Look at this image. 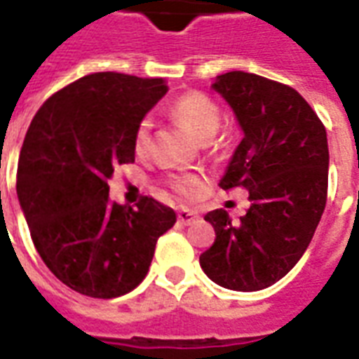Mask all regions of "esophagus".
<instances>
[{"label": "esophagus", "instance_id": "esophagus-1", "mask_svg": "<svg viewBox=\"0 0 359 359\" xmlns=\"http://www.w3.org/2000/svg\"><path fill=\"white\" fill-rule=\"evenodd\" d=\"M177 218H179V224L191 225L199 216H197V212H194V210H186V208H182V210H179V216H177Z\"/></svg>", "mask_w": 359, "mask_h": 359}]
</instances>
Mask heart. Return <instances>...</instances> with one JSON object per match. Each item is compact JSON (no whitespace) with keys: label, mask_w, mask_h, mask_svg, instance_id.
<instances>
[{"label":"heart","mask_w":359,"mask_h":359,"mask_svg":"<svg viewBox=\"0 0 359 359\" xmlns=\"http://www.w3.org/2000/svg\"><path fill=\"white\" fill-rule=\"evenodd\" d=\"M169 114L180 124H184L197 140L207 141L218 132L222 124V111L212 98L203 93L190 91L180 95L169 104ZM151 141V121H141L134 134V149L137 154H143ZM173 186L182 196H194L199 188L197 177H180L175 179Z\"/></svg>","instance_id":"1"}]
</instances>
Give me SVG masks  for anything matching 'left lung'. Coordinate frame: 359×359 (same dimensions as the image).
<instances>
[{"instance_id": "1", "label": "left lung", "mask_w": 359, "mask_h": 359, "mask_svg": "<svg viewBox=\"0 0 359 359\" xmlns=\"http://www.w3.org/2000/svg\"><path fill=\"white\" fill-rule=\"evenodd\" d=\"M210 87L244 134L219 186H244L250 208L240 222L224 208L205 216L216 240L199 264L219 287L253 292L287 276L315 235L328 196V137L292 87L242 70Z\"/></svg>"}]
</instances>
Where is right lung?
Returning a JSON list of instances; mask_svg holds the SVG:
<instances>
[{"label": "right lung", "mask_w": 359, "mask_h": 359, "mask_svg": "<svg viewBox=\"0 0 359 359\" xmlns=\"http://www.w3.org/2000/svg\"><path fill=\"white\" fill-rule=\"evenodd\" d=\"M162 78L97 72L48 98L20 151L16 194L50 272L76 292L117 298L143 281L173 208L109 201L108 179L134 162L137 124L168 93Z\"/></svg>", "instance_id": "1"}]
</instances>
